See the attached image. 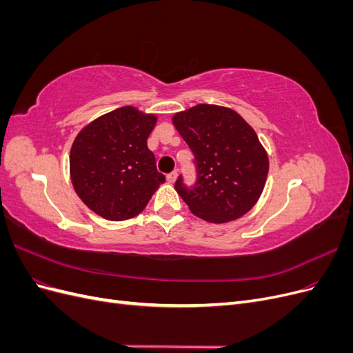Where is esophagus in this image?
<instances>
[{
	"label": "esophagus",
	"instance_id": "obj_1",
	"mask_svg": "<svg viewBox=\"0 0 353 353\" xmlns=\"http://www.w3.org/2000/svg\"><path fill=\"white\" fill-rule=\"evenodd\" d=\"M176 176H178V172L176 170H174V172H170V174H168L166 175V179H168V183H170V184H174L175 181H176Z\"/></svg>",
	"mask_w": 353,
	"mask_h": 353
}]
</instances>
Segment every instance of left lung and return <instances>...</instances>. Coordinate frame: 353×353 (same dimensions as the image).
Instances as JSON below:
<instances>
[{
	"label": "left lung",
	"instance_id": "left-lung-1",
	"mask_svg": "<svg viewBox=\"0 0 353 353\" xmlns=\"http://www.w3.org/2000/svg\"><path fill=\"white\" fill-rule=\"evenodd\" d=\"M172 122L194 154V184L183 174L175 181L190 210L213 223L248 213L268 175V156L253 128L234 110L210 104L176 113Z\"/></svg>",
	"mask_w": 353,
	"mask_h": 353
}]
</instances>
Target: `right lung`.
Wrapping results in <instances>:
<instances>
[{
  "mask_svg": "<svg viewBox=\"0 0 353 353\" xmlns=\"http://www.w3.org/2000/svg\"><path fill=\"white\" fill-rule=\"evenodd\" d=\"M154 125L156 116L125 105L85 126L73 141L72 184L97 215L109 221L134 218L165 181L147 147Z\"/></svg>",
  "mask_w": 353,
  "mask_h": 353,
  "instance_id": "right-lung-1",
  "label": "right lung"
}]
</instances>
